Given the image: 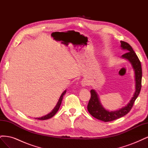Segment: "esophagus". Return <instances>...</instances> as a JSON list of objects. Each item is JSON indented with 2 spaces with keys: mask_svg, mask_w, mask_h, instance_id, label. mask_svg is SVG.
<instances>
[{
  "mask_svg": "<svg viewBox=\"0 0 148 148\" xmlns=\"http://www.w3.org/2000/svg\"><path fill=\"white\" fill-rule=\"evenodd\" d=\"M82 86H86V85L88 84V83H87L86 81H83L82 83Z\"/></svg>",
  "mask_w": 148,
  "mask_h": 148,
  "instance_id": "1",
  "label": "esophagus"
}]
</instances>
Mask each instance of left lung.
I'll use <instances>...</instances> for the list:
<instances>
[{
    "label": "left lung",
    "instance_id": "obj_1",
    "mask_svg": "<svg viewBox=\"0 0 148 148\" xmlns=\"http://www.w3.org/2000/svg\"><path fill=\"white\" fill-rule=\"evenodd\" d=\"M121 47L127 51V52L122 56V58L128 60L132 64L133 68L135 70V82H136V91L131 101L127 106L119 110L109 112L106 110L101 104L99 97L97 92L91 89V98L88 104V110L92 117L104 121L105 122H111L114 120L119 119L127 114L132 109L136 98L140 92L141 88V78H142V69L141 62L139 60L136 53L130 44L125 41H120Z\"/></svg>",
    "mask_w": 148,
    "mask_h": 148
}]
</instances>
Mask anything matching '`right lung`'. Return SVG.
Listing matches in <instances>:
<instances>
[{
    "label": "right lung",
    "instance_id": "1",
    "mask_svg": "<svg viewBox=\"0 0 148 148\" xmlns=\"http://www.w3.org/2000/svg\"><path fill=\"white\" fill-rule=\"evenodd\" d=\"M66 90L62 94V95L60 96V99H59V102H57V105H56V106L54 107V109H53V110L50 113V114H47V115H45V116H44V117H41V118H35L36 119H38V120H46V119H50V118H51V117H52L53 115H54L56 113H57V112L59 110V107H60V105H61V104H62V99H63V97H64V95L66 93Z\"/></svg>",
    "mask_w": 148,
    "mask_h": 148
}]
</instances>
